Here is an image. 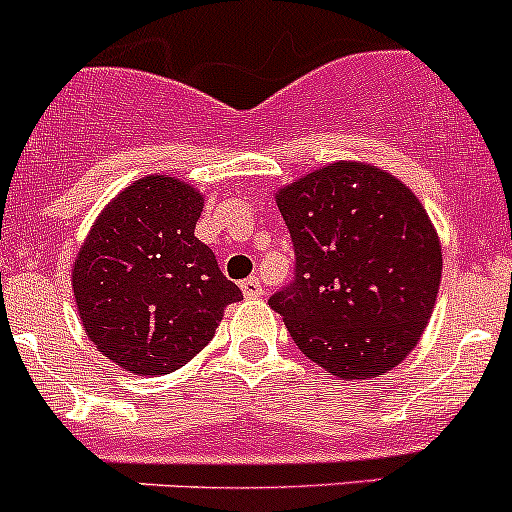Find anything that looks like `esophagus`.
<instances>
[{
	"label": "esophagus",
	"instance_id": "1",
	"mask_svg": "<svg viewBox=\"0 0 512 512\" xmlns=\"http://www.w3.org/2000/svg\"><path fill=\"white\" fill-rule=\"evenodd\" d=\"M240 289H242V294H245L247 299H257V297H262V294H265V289H262L257 277H247V280H242Z\"/></svg>",
	"mask_w": 512,
	"mask_h": 512
}]
</instances>
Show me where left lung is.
Here are the masks:
<instances>
[{
  "label": "left lung",
  "instance_id": "obj_1",
  "mask_svg": "<svg viewBox=\"0 0 512 512\" xmlns=\"http://www.w3.org/2000/svg\"><path fill=\"white\" fill-rule=\"evenodd\" d=\"M297 270L270 307L299 352L339 379H374L421 339L441 242L421 200L386 170L337 160L277 190Z\"/></svg>",
  "mask_w": 512,
  "mask_h": 512
}]
</instances>
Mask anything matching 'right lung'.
Masks as SVG:
<instances>
[{"instance_id": "obj_1", "label": "right lung", "mask_w": 512, "mask_h": 512, "mask_svg": "<svg viewBox=\"0 0 512 512\" xmlns=\"http://www.w3.org/2000/svg\"><path fill=\"white\" fill-rule=\"evenodd\" d=\"M203 195L168 175L123 188L86 235L71 270L96 349L138 376L175 371L213 339L242 292L195 237Z\"/></svg>"}]
</instances>
